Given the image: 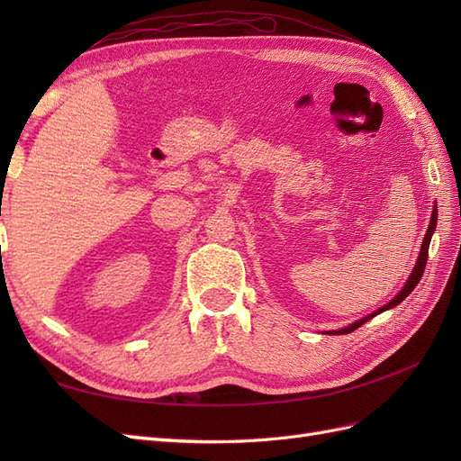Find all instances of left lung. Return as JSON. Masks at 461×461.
Wrapping results in <instances>:
<instances>
[{
	"instance_id": "8db88e82",
	"label": "left lung",
	"mask_w": 461,
	"mask_h": 461,
	"mask_svg": "<svg viewBox=\"0 0 461 461\" xmlns=\"http://www.w3.org/2000/svg\"><path fill=\"white\" fill-rule=\"evenodd\" d=\"M437 205H435V209H432V215H430V222H429V229H427V234H425V239H423V244H421V252H420V258H417V263H415V267H413V271H411V275H410V278H408V283L403 285V288L398 292V294L394 296V300H390L386 305H383L381 310H376V312H373L371 315H367V317H364V319H359V321H356V323H352V325H348L346 329H340V330H330L329 334H348V332H352V330H356L357 327H361L366 323V321H369V319H373L375 315H379V313H383V312H386V310H390V308H394V305H398L402 300H406L408 296H410V292L417 286V283L421 281V275H423V271H425V265H427V256H429V244H430V236H432V232H435V229H437Z\"/></svg>"
}]
</instances>
